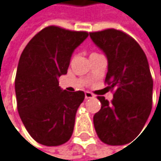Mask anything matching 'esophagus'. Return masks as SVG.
<instances>
[{
	"label": "esophagus",
	"instance_id": "obj_1",
	"mask_svg": "<svg viewBox=\"0 0 161 161\" xmlns=\"http://www.w3.org/2000/svg\"><path fill=\"white\" fill-rule=\"evenodd\" d=\"M85 97H86V99H89V98H93L94 95L92 92H85Z\"/></svg>",
	"mask_w": 161,
	"mask_h": 161
}]
</instances>
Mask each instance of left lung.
Listing matches in <instances>:
<instances>
[{"instance_id":"8db88e82","label":"left lung","mask_w":161,"mask_h":161,"mask_svg":"<svg viewBox=\"0 0 161 161\" xmlns=\"http://www.w3.org/2000/svg\"><path fill=\"white\" fill-rule=\"evenodd\" d=\"M90 37L107 57L105 82L114 90L112 103L98 96L102 106L93 116L94 129L108 145L127 144L143 129L152 110L153 79L147 57L137 42L120 30L91 32Z\"/></svg>"}]
</instances>
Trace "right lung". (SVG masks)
Instances as JSON below:
<instances>
[{"label": "right lung", "instance_id": "right-lung-1", "mask_svg": "<svg viewBox=\"0 0 161 161\" xmlns=\"http://www.w3.org/2000/svg\"><path fill=\"white\" fill-rule=\"evenodd\" d=\"M88 36L86 31L50 25L37 33L21 54L15 78L17 109L26 131L40 144L62 145L73 133L85 93L63 91L58 79L67 74L74 49Z\"/></svg>", "mask_w": 161, "mask_h": 161}]
</instances>
